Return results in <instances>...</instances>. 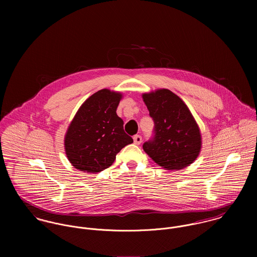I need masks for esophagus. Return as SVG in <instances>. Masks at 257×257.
Segmentation results:
<instances>
[{"label": "esophagus", "instance_id": "esophagus-1", "mask_svg": "<svg viewBox=\"0 0 257 257\" xmlns=\"http://www.w3.org/2000/svg\"><path fill=\"white\" fill-rule=\"evenodd\" d=\"M142 137L141 136H135L134 137V143H135V145H137V146H139V145H141L142 144Z\"/></svg>", "mask_w": 257, "mask_h": 257}]
</instances>
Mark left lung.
<instances>
[{
    "mask_svg": "<svg viewBox=\"0 0 257 257\" xmlns=\"http://www.w3.org/2000/svg\"><path fill=\"white\" fill-rule=\"evenodd\" d=\"M154 121V139L144 145L147 155L166 170H180L200 154L202 135L183 100L168 89L143 94Z\"/></svg>",
    "mask_w": 257,
    "mask_h": 257,
    "instance_id": "obj_1",
    "label": "left lung"
}]
</instances>
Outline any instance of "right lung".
<instances>
[{
  "label": "right lung",
  "instance_id": "add662e5",
  "mask_svg": "<svg viewBox=\"0 0 257 257\" xmlns=\"http://www.w3.org/2000/svg\"><path fill=\"white\" fill-rule=\"evenodd\" d=\"M122 94L102 89L78 109L64 138V149L74 168L98 173L110 167L121 148L134 143L116 114Z\"/></svg>",
  "mask_w": 257,
  "mask_h": 257
}]
</instances>
